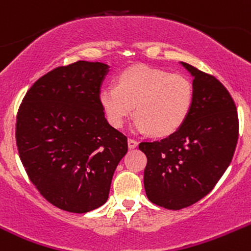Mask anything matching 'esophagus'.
<instances>
[{"instance_id":"34e87169","label":"esophagus","mask_w":251,"mask_h":251,"mask_svg":"<svg viewBox=\"0 0 251 251\" xmlns=\"http://www.w3.org/2000/svg\"><path fill=\"white\" fill-rule=\"evenodd\" d=\"M127 143H128V148H136L138 145V142L135 140V138H128Z\"/></svg>"}]
</instances>
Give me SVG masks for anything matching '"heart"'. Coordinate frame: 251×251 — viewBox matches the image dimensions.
<instances>
[{"instance_id": "heart-1", "label": "heart", "mask_w": 251, "mask_h": 251, "mask_svg": "<svg viewBox=\"0 0 251 251\" xmlns=\"http://www.w3.org/2000/svg\"><path fill=\"white\" fill-rule=\"evenodd\" d=\"M193 82L186 76L148 66H133L118 78V87L105 86L100 101L106 119L121 127L135 106V127L154 136L175 132L190 114Z\"/></svg>"}]
</instances>
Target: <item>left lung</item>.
<instances>
[{
    "instance_id": "obj_1",
    "label": "left lung",
    "mask_w": 251,
    "mask_h": 251,
    "mask_svg": "<svg viewBox=\"0 0 251 251\" xmlns=\"http://www.w3.org/2000/svg\"><path fill=\"white\" fill-rule=\"evenodd\" d=\"M181 65L194 76L190 114L168 137L138 145L147 157L146 195L168 210L194 205L212 191L232 162L239 135L237 106L227 88L212 75Z\"/></svg>"
}]
</instances>
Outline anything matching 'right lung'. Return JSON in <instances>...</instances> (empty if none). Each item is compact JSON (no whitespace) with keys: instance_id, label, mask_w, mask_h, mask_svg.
<instances>
[{"instance_id":"add662e5","label":"right lung","mask_w":251,"mask_h":251,"mask_svg":"<svg viewBox=\"0 0 251 251\" xmlns=\"http://www.w3.org/2000/svg\"><path fill=\"white\" fill-rule=\"evenodd\" d=\"M108 69L88 61L56 67L29 88L17 114V147L29 179L67 212L104 205L127 152V137L104 116L100 86Z\"/></svg>"}]
</instances>
